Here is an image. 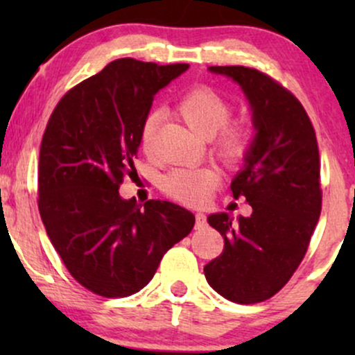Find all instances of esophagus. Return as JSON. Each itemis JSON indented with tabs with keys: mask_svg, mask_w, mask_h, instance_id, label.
<instances>
[{
	"mask_svg": "<svg viewBox=\"0 0 355 355\" xmlns=\"http://www.w3.org/2000/svg\"><path fill=\"white\" fill-rule=\"evenodd\" d=\"M205 223H207L205 215L200 214V211H198V214H195V227H197V229H202Z\"/></svg>",
	"mask_w": 355,
	"mask_h": 355,
	"instance_id": "obj_1",
	"label": "esophagus"
}]
</instances>
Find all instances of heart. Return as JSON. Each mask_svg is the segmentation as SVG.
Wrapping results in <instances>:
<instances>
[{
  "label": "heart",
  "mask_w": 355,
  "mask_h": 355,
  "mask_svg": "<svg viewBox=\"0 0 355 355\" xmlns=\"http://www.w3.org/2000/svg\"><path fill=\"white\" fill-rule=\"evenodd\" d=\"M175 110L197 135L210 140L211 153L227 165H237L254 144V125L248 120H229L232 105L209 87H195L178 98ZM160 113L148 112L140 126V146L152 153ZM218 185V175L209 166L173 168L162 178V189L173 200L200 205Z\"/></svg>",
  "instance_id": "obj_1"
}]
</instances>
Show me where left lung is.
<instances>
[{
  "label": "left lung",
  "instance_id": "left-lung-1",
  "mask_svg": "<svg viewBox=\"0 0 355 355\" xmlns=\"http://www.w3.org/2000/svg\"><path fill=\"white\" fill-rule=\"evenodd\" d=\"M245 93L257 130L245 166L232 180L250 217L214 214L207 222L223 237V252L203 267L215 292L237 304L270 299L302 262L320 217V158L315 130L302 103L266 73L210 67Z\"/></svg>",
  "mask_w": 355,
  "mask_h": 355
}]
</instances>
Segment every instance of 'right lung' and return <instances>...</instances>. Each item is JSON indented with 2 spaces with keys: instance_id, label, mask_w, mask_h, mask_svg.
Here are the masks:
<instances>
[{
  "instance_id": "add662e5",
  "label": "right lung",
  "mask_w": 355,
  "mask_h": 355,
  "mask_svg": "<svg viewBox=\"0 0 355 355\" xmlns=\"http://www.w3.org/2000/svg\"><path fill=\"white\" fill-rule=\"evenodd\" d=\"M187 68L115 60L64 93L48 120L40 148V215L64 267L93 294H135L193 229V214L180 205H140L118 193L126 175L137 173L140 126L155 93Z\"/></svg>"
}]
</instances>
